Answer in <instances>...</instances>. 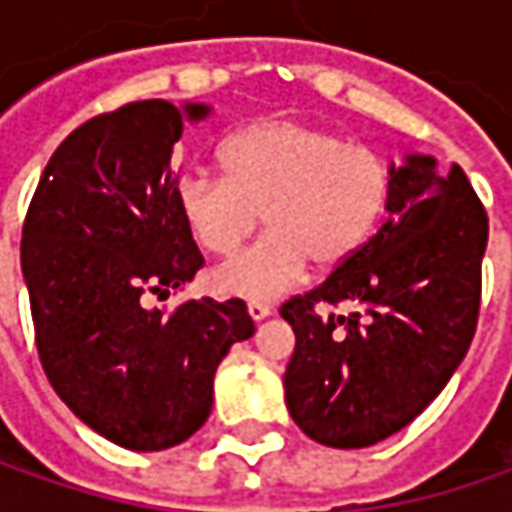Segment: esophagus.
Masks as SVG:
<instances>
[{
    "label": "esophagus",
    "instance_id": "obj_1",
    "mask_svg": "<svg viewBox=\"0 0 512 512\" xmlns=\"http://www.w3.org/2000/svg\"><path fill=\"white\" fill-rule=\"evenodd\" d=\"M247 313H250L253 322H262V319H267L273 313V307L265 305V302H247Z\"/></svg>",
    "mask_w": 512,
    "mask_h": 512
}]
</instances>
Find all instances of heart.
<instances>
[{"label":"heart","instance_id":"obj_1","mask_svg":"<svg viewBox=\"0 0 512 512\" xmlns=\"http://www.w3.org/2000/svg\"><path fill=\"white\" fill-rule=\"evenodd\" d=\"M225 176L182 173L176 207L196 245L233 256L265 216L270 233L216 270L225 293L270 299L307 262L336 270L376 233L390 205V168L379 153L296 119H259L219 148Z\"/></svg>","mask_w":512,"mask_h":512}]
</instances>
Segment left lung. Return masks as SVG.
<instances>
[{
	"mask_svg": "<svg viewBox=\"0 0 512 512\" xmlns=\"http://www.w3.org/2000/svg\"><path fill=\"white\" fill-rule=\"evenodd\" d=\"M390 179L379 233L279 310L296 333L287 410L327 447H370L407 427L450 382L479 322L487 213L464 170L407 156ZM342 304L354 310L333 314Z\"/></svg>",
	"mask_w": 512,
	"mask_h": 512,
	"instance_id": "8db88e82",
	"label": "left lung"
}]
</instances>
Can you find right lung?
<instances>
[{
	"mask_svg": "<svg viewBox=\"0 0 512 512\" xmlns=\"http://www.w3.org/2000/svg\"><path fill=\"white\" fill-rule=\"evenodd\" d=\"M207 113L145 99L88 119L50 156L22 227L48 382L90 430L136 453L207 422L216 367L256 330L242 299L150 305L205 265L176 207V153L185 122Z\"/></svg>",
	"mask_w": 512,
	"mask_h": 512,
	"instance_id": "obj_1",
	"label": "right lung"
}]
</instances>
